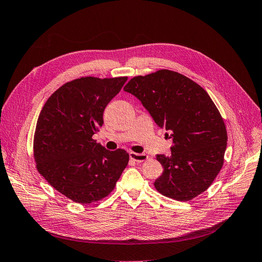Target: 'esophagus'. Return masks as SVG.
<instances>
[{
	"mask_svg": "<svg viewBox=\"0 0 262 262\" xmlns=\"http://www.w3.org/2000/svg\"><path fill=\"white\" fill-rule=\"evenodd\" d=\"M129 158L130 160L137 162V163H141L143 161H146L148 159V156L143 153H135V152H129Z\"/></svg>",
	"mask_w": 262,
	"mask_h": 262,
	"instance_id": "1",
	"label": "esophagus"
}]
</instances>
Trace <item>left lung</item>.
I'll list each match as a JSON object with an SVG mask.
<instances>
[{
	"mask_svg": "<svg viewBox=\"0 0 262 262\" xmlns=\"http://www.w3.org/2000/svg\"><path fill=\"white\" fill-rule=\"evenodd\" d=\"M124 91L138 98L159 127L170 134V156H157L164 171L154 181L156 189L177 201H190L206 191L224 165L228 140L225 122L206 91L170 70L135 76Z\"/></svg>",
	"mask_w": 262,
	"mask_h": 262,
	"instance_id": "8db88e82",
	"label": "left lung"
}]
</instances>
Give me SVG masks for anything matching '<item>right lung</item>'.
<instances>
[{"label": "right lung", "mask_w": 262, "mask_h": 262, "mask_svg": "<svg viewBox=\"0 0 262 262\" xmlns=\"http://www.w3.org/2000/svg\"><path fill=\"white\" fill-rule=\"evenodd\" d=\"M127 77L86 76L59 87L38 115L33 152L36 168L58 192L81 204L109 195L127 166L123 149L109 151L93 139L103 111Z\"/></svg>", "instance_id": "right-lung-1"}]
</instances>
